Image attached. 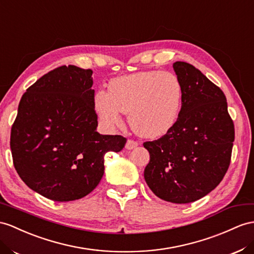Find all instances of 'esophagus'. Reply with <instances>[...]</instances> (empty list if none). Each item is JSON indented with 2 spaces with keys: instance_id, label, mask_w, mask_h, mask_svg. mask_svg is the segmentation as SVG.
<instances>
[{
  "instance_id": "34e87169",
  "label": "esophagus",
  "mask_w": 254,
  "mask_h": 254,
  "mask_svg": "<svg viewBox=\"0 0 254 254\" xmlns=\"http://www.w3.org/2000/svg\"><path fill=\"white\" fill-rule=\"evenodd\" d=\"M137 145H138L137 141L132 140V139H128L127 141V144H126V149H127V150H132V149L137 147Z\"/></svg>"
}]
</instances>
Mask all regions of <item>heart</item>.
<instances>
[{
  "label": "heart",
  "instance_id": "1",
  "mask_svg": "<svg viewBox=\"0 0 254 254\" xmlns=\"http://www.w3.org/2000/svg\"><path fill=\"white\" fill-rule=\"evenodd\" d=\"M184 100V87L170 71L146 70L114 78L108 92L99 90L94 106L107 128L121 127V113L128 114L129 126L147 138L165 135L176 125Z\"/></svg>",
  "mask_w": 254,
  "mask_h": 254
}]
</instances>
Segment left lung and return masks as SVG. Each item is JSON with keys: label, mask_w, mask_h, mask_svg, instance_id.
I'll list each match as a JSON object with an SVG mask.
<instances>
[{"label": "left lung", "mask_w": 254, "mask_h": 254, "mask_svg": "<svg viewBox=\"0 0 254 254\" xmlns=\"http://www.w3.org/2000/svg\"><path fill=\"white\" fill-rule=\"evenodd\" d=\"M173 67L184 87L180 116L163 137L144 142L150 154L144 177L161 199L187 204L223 179L235 132L222 90L189 63L177 61Z\"/></svg>", "instance_id": "1"}]
</instances>
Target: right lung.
I'll use <instances>...</instances> for the list:
<instances>
[{
    "mask_svg": "<svg viewBox=\"0 0 254 254\" xmlns=\"http://www.w3.org/2000/svg\"><path fill=\"white\" fill-rule=\"evenodd\" d=\"M93 71L60 66L27 90L10 133L14 166L30 189L56 201L79 199L104 175V155L127 139L96 131Z\"/></svg>",
    "mask_w": 254,
    "mask_h": 254,
    "instance_id": "obj_1",
    "label": "right lung"
}]
</instances>
